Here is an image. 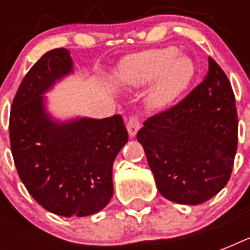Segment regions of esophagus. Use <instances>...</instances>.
<instances>
[{"label":"esophagus","instance_id":"obj_1","mask_svg":"<svg viewBox=\"0 0 250 250\" xmlns=\"http://www.w3.org/2000/svg\"><path fill=\"white\" fill-rule=\"evenodd\" d=\"M140 129V122L136 117H131L127 122V131H128V135L131 137L136 136L137 131Z\"/></svg>","mask_w":250,"mask_h":250}]
</instances>
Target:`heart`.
<instances>
[{
  "label": "heart",
  "instance_id": "b5f03b06",
  "mask_svg": "<svg viewBox=\"0 0 250 250\" xmlns=\"http://www.w3.org/2000/svg\"><path fill=\"white\" fill-rule=\"evenodd\" d=\"M196 74L193 61L174 46L149 49L125 58L117 68L115 80L121 85L140 86L153 82L149 98L164 106L190 85Z\"/></svg>",
  "mask_w": 250,
  "mask_h": 250
}]
</instances>
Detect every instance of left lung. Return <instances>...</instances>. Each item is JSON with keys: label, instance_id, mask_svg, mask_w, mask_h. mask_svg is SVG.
Returning <instances> with one entry per match:
<instances>
[{"label": "left lung", "instance_id": "1", "mask_svg": "<svg viewBox=\"0 0 250 250\" xmlns=\"http://www.w3.org/2000/svg\"><path fill=\"white\" fill-rule=\"evenodd\" d=\"M165 198L198 205L225 188L237 149L235 96L209 57L202 83L172 109L149 118L137 132Z\"/></svg>", "mask_w": 250, "mask_h": 250}]
</instances>
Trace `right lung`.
<instances>
[{
  "label": "right lung",
  "instance_id": "obj_1",
  "mask_svg": "<svg viewBox=\"0 0 250 250\" xmlns=\"http://www.w3.org/2000/svg\"><path fill=\"white\" fill-rule=\"evenodd\" d=\"M72 74L64 48L45 53L33 64L11 106L10 144L19 178L45 210L86 217L113 197V164L128 133L119 114L60 119L49 111L45 94Z\"/></svg>",
  "mask_w": 250,
  "mask_h": 250
}]
</instances>
